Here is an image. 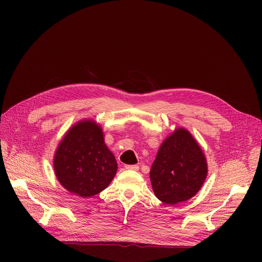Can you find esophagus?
I'll return each mask as SVG.
<instances>
[{
	"instance_id": "obj_1",
	"label": "esophagus",
	"mask_w": 262,
	"mask_h": 262,
	"mask_svg": "<svg viewBox=\"0 0 262 262\" xmlns=\"http://www.w3.org/2000/svg\"><path fill=\"white\" fill-rule=\"evenodd\" d=\"M124 168L126 170H139V166L138 165H125Z\"/></svg>"
}]
</instances>
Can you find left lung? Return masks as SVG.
Here are the masks:
<instances>
[{"label": "left lung", "mask_w": 262, "mask_h": 262, "mask_svg": "<svg viewBox=\"0 0 262 262\" xmlns=\"http://www.w3.org/2000/svg\"><path fill=\"white\" fill-rule=\"evenodd\" d=\"M207 175L203 150L184 128L176 129L165 139L149 171L156 198L169 205L191 199Z\"/></svg>", "instance_id": "obj_1"}]
</instances>
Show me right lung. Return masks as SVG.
<instances>
[{"label":"right lung","instance_id":"right-lung-1","mask_svg":"<svg viewBox=\"0 0 262 262\" xmlns=\"http://www.w3.org/2000/svg\"><path fill=\"white\" fill-rule=\"evenodd\" d=\"M53 168L60 184L81 198L105 190L117 172V162L100 126L91 119L71 128L55 150Z\"/></svg>","mask_w":262,"mask_h":262}]
</instances>
